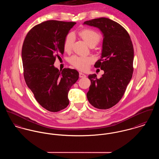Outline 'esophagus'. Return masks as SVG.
<instances>
[{"instance_id": "1", "label": "esophagus", "mask_w": 159, "mask_h": 159, "mask_svg": "<svg viewBox=\"0 0 159 159\" xmlns=\"http://www.w3.org/2000/svg\"><path fill=\"white\" fill-rule=\"evenodd\" d=\"M79 76H80V78H85V77H86V76L84 74H83V73L81 72L79 73Z\"/></svg>"}]
</instances>
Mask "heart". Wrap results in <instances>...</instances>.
I'll use <instances>...</instances> for the list:
<instances>
[{
  "label": "heart",
  "instance_id": "obj_1",
  "mask_svg": "<svg viewBox=\"0 0 159 159\" xmlns=\"http://www.w3.org/2000/svg\"><path fill=\"white\" fill-rule=\"evenodd\" d=\"M80 36L86 41L90 47H94L100 41L101 37L98 33L92 29H85L79 31ZM75 41V36L72 33H69L65 38L64 41V50L66 52H69L72 50ZM70 63L75 68L80 70H86L89 66L93 62V59L92 57H83L80 56H73L71 57Z\"/></svg>",
  "mask_w": 159,
  "mask_h": 159
}]
</instances>
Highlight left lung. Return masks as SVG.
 I'll list each match as a JSON object with an SVG mask.
<instances>
[{"mask_svg": "<svg viewBox=\"0 0 159 159\" xmlns=\"http://www.w3.org/2000/svg\"><path fill=\"white\" fill-rule=\"evenodd\" d=\"M103 34L101 59L94 65L104 73L100 78L89 75L91 81L87 93L89 102L100 109H109L123 97L134 71V48L128 31L121 25L106 17L85 21Z\"/></svg>", "mask_w": 159, "mask_h": 159, "instance_id": "1", "label": "left lung"}]
</instances>
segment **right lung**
I'll return each instance as SVG.
<instances>
[{
  "instance_id": "add662e5",
  "label": "right lung",
  "mask_w": 159,
  "mask_h": 159,
  "mask_svg": "<svg viewBox=\"0 0 159 159\" xmlns=\"http://www.w3.org/2000/svg\"><path fill=\"white\" fill-rule=\"evenodd\" d=\"M74 22L50 20L35 25L27 33L22 48L24 76L34 98L50 112L69 105L68 93L79 78L77 70L54 67L57 57L63 55L64 41Z\"/></svg>"
}]
</instances>
